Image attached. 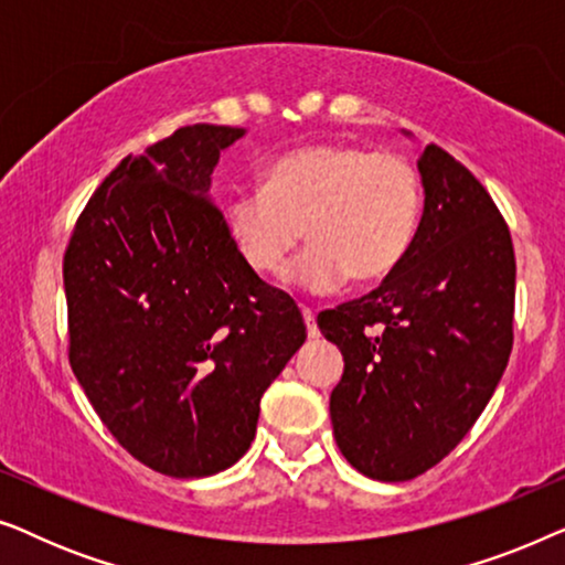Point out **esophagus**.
<instances>
[{
    "label": "esophagus",
    "mask_w": 565,
    "mask_h": 565,
    "mask_svg": "<svg viewBox=\"0 0 565 565\" xmlns=\"http://www.w3.org/2000/svg\"><path fill=\"white\" fill-rule=\"evenodd\" d=\"M303 319H306V329H308V337H311V339H316V337H321V331H319V323H316V311H313V308H308V306H303Z\"/></svg>",
    "instance_id": "esophagus-1"
}]
</instances>
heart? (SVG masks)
<instances>
[{
    "label": "heart",
    "instance_id": "1",
    "mask_svg": "<svg viewBox=\"0 0 565 565\" xmlns=\"http://www.w3.org/2000/svg\"><path fill=\"white\" fill-rule=\"evenodd\" d=\"M422 174L404 153L311 143L265 169L262 190L226 203V228L259 275L280 273L303 234L313 242L285 273L306 292L381 280L412 249L422 223Z\"/></svg>",
    "mask_w": 565,
    "mask_h": 565
}]
</instances>
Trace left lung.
Here are the masks:
<instances>
[{"mask_svg": "<svg viewBox=\"0 0 565 565\" xmlns=\"http://www.w3.org/2000/svg\"><path fill=\"white\" fill-rule=\"evenodd\" d=\"M412 249L367 296L319 313L344 354L329 412L339 450L375 481H412L468 435L514 344V246L504 215L437 143L419 159Z\"/></svg>", "mask_w": 565, "mask_h": 565, "instance_id": "left-lung-1", "label": "left lung"}]
</instances>
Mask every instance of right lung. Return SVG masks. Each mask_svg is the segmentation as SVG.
Returning <instances> with one entry per match:
<instances>
[{"mask_svg": "<svg viewBox=\"0 0 565 565\" xmlns=\"http://www.w3.org/2000/svg\"><path fill=\"white\" fill-rule=\"evenodd\" d=\"M242 128H177L126 157L64 252L68 362L138 462L203 478L249 450L259 401L306 342L303 313L238 254L207 198Z\"/></svg>", "mask_w": 565, "mask_h": 565, "instance_id": "right-lung-1", "label": "right lung"}]
</instances>
